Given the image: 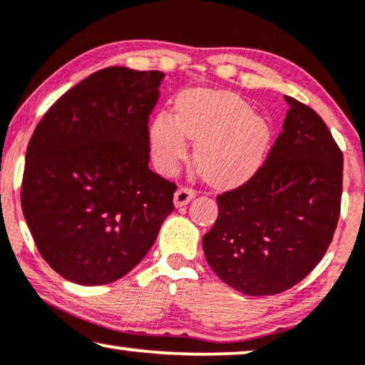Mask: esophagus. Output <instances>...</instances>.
Returning a JSON list of instances; mask_svg holds the SVG:
<instances>
[{
    "label": "esophagus",
    "instance_id": "esophagus-1",
    "mask_svg": "<svg viewBox=\"0 0 365 365\" xmlns=\"http://www.w3.org/2000/svg\"><path fill=\"white\" fill-rule=\"evenodd\" d=\"M195 195H197V190H193V188H190V187H182L175 192L173 202L177 207H183V205H187L190 200H193Z\"/></svg>",
    "mask_w": 365,
    "mask_h": 365
}]
</instances>
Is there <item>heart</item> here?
<instances>
[{
  "label": "heart",
  "instance_id": "1",
  "mask_svg": "<svg viewBox=\"0 0 365 365\" xmlns=\"http://www.w3.org/2000/svg\"><path fill=\"white\" fill-rule=\"evenodd\" d=\"M187 137L197 142L195 160L203 177L213 183H233L264 163L270 126L250 113L240 96L192 90L178 98L175 116L160 113L150 128L153 157L163 172H172L187 157Z\"/></svg>",
  "mask_w": 365,
  "mask_h": 365
}]
</instances>
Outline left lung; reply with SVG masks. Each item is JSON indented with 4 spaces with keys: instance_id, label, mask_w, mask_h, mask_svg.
I'll return each mask as SVG.
<instances>
[{
    "instance_id": "obj_1",
    "label": "left lung",
    "mask_w": 365,
    "mask_h": 365,
    "mask_svg": "<svg viewBox=\"0 0 365 365\" xmlns=\"http://www.w3.org/2000/svg\"><path fill=\"white\" fill-rule=\"evenodd\" d=\"M284 130L254 177L217 197L203 235L212 270L245 295H275L305 279L332 242L344 157L324 120L292 96Z\"/></svg>"
}]
</instances>
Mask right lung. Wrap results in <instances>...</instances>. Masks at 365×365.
Wrapping results in <instances>:
<instances>
[{
  "label": "right lung",
  "mask_w": 365,
  "mask_h": 365,
  "mask_svg": "<svg viewBox=\"0 0 365 365\" xmlns=\"http://www.w3.org/2000/svg\"><path fill=\"white\" fill-rule=\"evenodd\" d=\"M162 71L110 66L68 90L26 148L21 208L63 279L103 285L135 269L173 212L177 185L148 168Z\"/></svg>",
  "instance_id": "obj_1"
}]
</instances>
